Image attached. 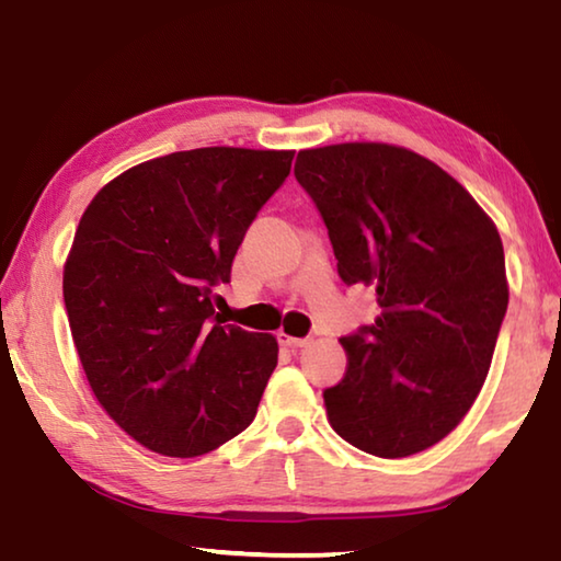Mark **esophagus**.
Returning <instances> with one entry per match:
<instances>
[{"instance_id": "1", "label": "esophagus", "mask_w": 561, "mask_h": 561, "mask_svg": "<svg viewBox=\"0 0 561 561\" xmlns=\"http://www.w3.org/2000/svg\"><path fill=\"white\" fill-rule=\"evenodd\" d=\"M278 343H280V346L290 348V351H298V348L308 346V339H296V335H286V333H280V335H278Z\"/></svg>"}]
</instances>
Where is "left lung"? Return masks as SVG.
<instances>
[{
  "instance_id": "obj_1",
  "label": "left lung",
  "mask_w": 561,
  "mask_h": 561,
  "mask_svg": "<svg viewBox=\"0 0 561 561\" xmlns=\"http://www.w3.org/2000/svg\"><path fill=\"white\" fill-rule=\"evenodd\" d=\"M296 180L329 228L346 286L376 288L381 313L343 335L348 370L323 391L335 434L401 459L467 416L510 304L502 238L451 175L407 148L300 150Z\"/></svg>"
}]
</instances>
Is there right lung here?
I'll use <instances>...</instances> for the list:
<instances>
[{"label": "right lung", "instance_id": "1", "mask_svg": "<svg viewBox=\"0 0 561 561\" xmlns=\"http://www.w3.org/2000/svg\"><path fill=\"white\" fill-rule=\"evenodd\" d=\"M290 150L197 148L94 195L65 265V308L94 396L150 451L203 456L251 426L278 364L268 333L222 325L213 298Z\"/></svg>", "mask_w": 561, "mask_h": 561}]
</instances>
